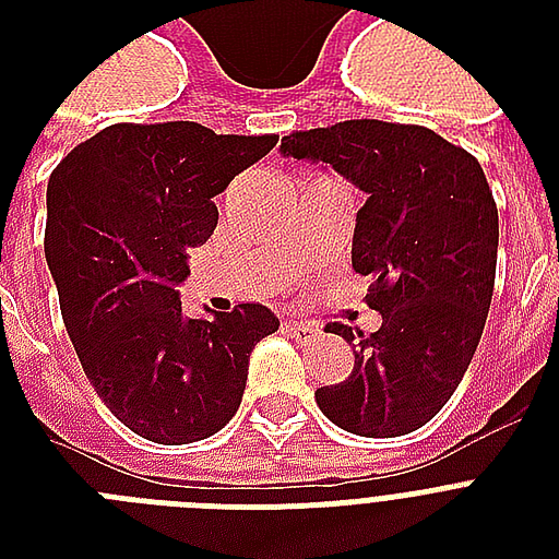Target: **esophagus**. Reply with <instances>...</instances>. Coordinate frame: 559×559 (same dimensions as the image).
I'll return each mask as SVG.
<instances>
[{
  "label": "esophagus",
  "instance_id": "obj_1",
  "mask_svg": "<svg viewBox=\"0 0 559 559\" xmlns=\"http://www.w3.org/2000/svg\"><path fill=\"white\" fill-rule=\"evenodd\" d=\"M284 328H287L289 336L298 342H310L313 336H319V324L313 322H287Z\"/></svg>",
  "mask_w": 559,
  "mask_h": 559
}]
</instances>
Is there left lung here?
<instances>
[{
  "instance_id": "8db88e82",
  "label": "left lung",
  "mask_w": 559,
  "mask_h": 559,
  "mask_svg": "<svg viewBox=\"0 0 559 559\" xmlns=\"http://www.w3.org/2000/svg\"><path fill=\"white\" fill-rule=\"evenodd\" d=\"M293 159L324 162L368 193L350 263L371 275L366 336L348 380L316 389L328 420L362 438H397L429 424L459 389L493 298L499 211L473 153L429 127L354 118L281 139Z\"/></svg>"
}]
</instances>
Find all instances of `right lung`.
Masks as SVG:
<instances>
[{
	"mask_svg": "<svg viewBox=\"0 0 559 559\" xmlns=\"http://www.w3.org/2000/svg\"><path fill=\"white\" fill-rule=\"evenodd\" d=\"M275 142L197 121L112 124L48 179L46 261L69 340L109 412L147 441L219 432L243 400L249 354L278 331L263 305L188 319L177 293L188 249L217 228L214 197Z\"/></svg>",
	"mask_w": 559,
	"mask_h": 559,
	"instance_id": "1",
	"label": "right lung"
}]
</instances>
